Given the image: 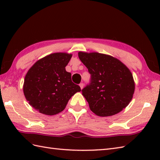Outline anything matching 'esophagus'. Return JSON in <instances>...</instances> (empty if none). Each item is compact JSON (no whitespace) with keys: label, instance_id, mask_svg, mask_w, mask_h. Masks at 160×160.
Here are the masks:
<instances>
[{"label":"esophagus","instance_id":"obj_1","mask_svg":"<svg viewBox=\"0 0 160 160\" xmlns=\"http://www.w3.org/2000/svg\"><path fill=\"white\" fill-rule=\"evenodd\" d=\"M79 86L80 87L81 89H82V88H83V87H84V84H83L82 82H81V83L79 84Z\"/></svg>","mask_w":160,"mask_h":160}]
</instances>
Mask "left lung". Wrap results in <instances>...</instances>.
I'll use <instances>...</instances> for the list:
<instances>
[{
	"label": "left lung",
	"mask_w": 160,
	"mask_h": 160,
	"mask_svg": "<svg viewBox=\"0 0 160 160\" xmlns=\"http://www.w3.org/2000/svg\"><path fill=\"white\" fill-rule=\"evenodd\" d=\"M78 57L91 74L82 89L90 109L99 116H111L128 106L135 91L132 75L120 60L96 52H79Z\"/></svg>",
	"instance_id": "obj_1"
}]
</instances>
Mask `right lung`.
<instances>
[{"label": "right lung", "mask_w": 160, "mask_h": 160, "mask_svg": "<svg viewBox=\"0 0 160 160\" xmlns=\"http://www.w3.org/2000/svg\"><path fill=\"white\" fill-rule=\"evenodd\" d=\"M71 56L66 53H52L37 61L27 73L23 92L29 104L40 113H60L70 98L81 91L71 80V73L65 70Z\"/></svg>", "instance_id": "1"}]
</instances>
